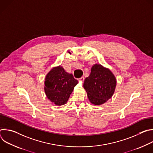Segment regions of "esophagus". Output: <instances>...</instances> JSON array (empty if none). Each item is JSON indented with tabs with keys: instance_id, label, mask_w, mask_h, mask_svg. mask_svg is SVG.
Here are the masks:
<instances>
[{
	"instance_id": "obj_1",
	"label": "esophagus",
	"mask_w": 153,
	"mask_h": 153,
	"mask_svg": "<svg viewBox=\"0 0 153 153\" xmlns=\"http://www.w3.org/2000/svg\"><path fill=\"white\" fill-rule=\"evenodd\" d=\"M84 79H85L84 77H80V79H79V80L80 81H82V82H83V81L84 80Z\"/></svg>"
}]
</instances>
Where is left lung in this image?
<instances>
[{
  "label": "left lung",
  "mask_w": 153,
  "mask_h": 153,
  "mask_svg": "<svg viewBox=\"0 0 153 153\" xmlns=\"http://www.w3.org/2000/svg\"><path fill=\"white\" fill-rule=\"evenodd\" d=\"M116 86V79L114 74L99 64L93 65L90 75L85 79L83 83L90 102L96 105H102L110 99Z\"/></svg>",
  "instance_id": "8db88e82"
}]
</instances>
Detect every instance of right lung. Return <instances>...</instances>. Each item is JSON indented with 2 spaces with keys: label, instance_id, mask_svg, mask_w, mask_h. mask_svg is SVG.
Returning a JSON list of instances; mask_svg holds the SVG:
<instances>
[{
  "label": "right lung",
  "instance_id": "add662e5",
  "mask_svg": "<svg viewBox=\"0 0 153 153\" xmlns=\"http://www.w3.org/2000/svg\"><path fill=\"white\" fill-rule=\"evenodd\" d=\"M77 83L73 75L67 73L63 68L54 67L46 76L45 92L50 101L56 105H62L67 102Z\"/></svg>",
  "mask_w": 153,
  "mask_h": 153
}]
</instances>
